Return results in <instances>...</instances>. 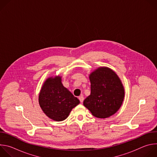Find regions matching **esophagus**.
I'll use <instances>...</instances> for the list:
<instances>
[{
  "instance_id": "esophagus-1",
  "label": "esophagus",
  "mask_w": 157,
  "mask_h": 157,
  "mask_svg": "<svg viewBox=\"0 0 157 157\" xmlns=\"http://www.w3.org/2000/svg\"><path fill=\"white\" fill-rule=\"evenodd\" d=\"M79 101H80V102L82 103V102H83V101H84V97L83 96H79Z\"/></svg>"
}]
</instances>
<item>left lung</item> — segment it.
<instances>
[{
  "label": "left lung",
  "mask_w": 157,
  "mask_h": 157,
  "mask_svg": "<svg viewBox=\"0 0 157 157\" xmlns=\"http://www.w3.org/2000/svg\"><path fill=\"white\" fill-rule=\"evenodd\" d=\"M91 94L84 105L98 118H107L121 107L124 98V89L117 75L107 67H101L89 75Z\"/></svg>",
  "instance_id": "8db88e82"
}]
</instances>
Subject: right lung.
I'll use <instances>...</instances> for the list:
<instances>
[{
  "label": "right lung",
  "instance_id": "1",
  "mask_svg": "<svg viewBox=\"0 0 157 157\" xmlns=\"http://www.w3.org/2000/svg\"><path fill=\"white\" fill-rule=\"evenodd\" d=\"M38 101L43 113L55 121L66 119L73 108L79 104V99L63 86L59 76L50 78L44 82Z\"/></svg>",
  "mask_w": 157,
  "mask_h": 157
}]
</instances>
